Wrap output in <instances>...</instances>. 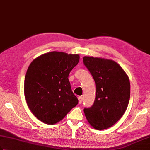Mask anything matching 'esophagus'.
<instances>
[{"label": "esophagus", "mask_w": 150, "mask_h": 150, "mask_svg": "<svg viewBox=\"0 0 150 150\" xmlns=\"http://www.w3.org/2000/svg\"><path fill=\"white\" fill-rule=\"evenodd\" d=\"M78 103L81 104L82 103V100H83V98L82 96H78Z\"/></svg>", "instance_id": "34e87169"}]
</instances>
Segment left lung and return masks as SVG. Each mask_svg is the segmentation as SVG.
Wrapping results in <instances>:
<instances>
[{
  "label": "left lung",
  "instance_id": "8db88e82",
  "mask_svg": "<svg viewBox=\"0 0 150 150\" xmlns=\"http://www.w3.org/2000/svg\"><path fill=\"white\" fill-rule=\"evenodd\" d=\"M83 64L96 82L94 103L83 109L86 119L96 130L107 129L114 125L127 110L130 96L129 78L114 60L86 56Z\"/></svg>",
  "mask_w": 150,
  "mask_h": 150
}]
</instances>
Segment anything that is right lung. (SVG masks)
I'll return each instance as SVG.
<instances>
[{
	"label": "right lung",
	"instance_id": "obj_1",
	"mask_svg": "<svg viewBox=\"0 0 150 150\" xmlns=\"http://www.w3.org/2000/svg\"><path fill=\"white\" fill-rule=\"evenodd\" d=\"M79 60L78 54L52 51L30 63L24 80V96L29 109L41 122L56 124L77 105L68 75Z\"/></svg>",
	"mask_w": 150,
	"mask_h": 150
}]
</instances>
